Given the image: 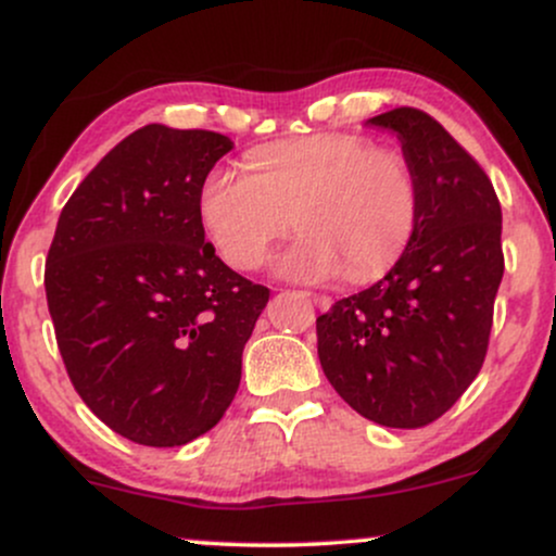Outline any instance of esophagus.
Segmentation results:
<instances>
[{
    "mask_svg": "<svg viewBox=\"0 0 556 556\" xmlns=\"http://www.w3.org/2000/svg\"><path fill=\"white\" fill-rule=\"evenodd\" d=\"M305 295L314 300V303H316L321 311H327L329 305H331V298H329V295H316V292H305Z\"/></svg>",
    "mask_w": 556,
    "mask_h": 556,
    "instance_id": "obj_1",
    "label": "esophagus"
}]
</instances>
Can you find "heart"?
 I'll list each match as a JSON object with an SVG mask.
<instances>
[{
	"label": "heart",
	"instance_id": "1",
	"mask_svg": "<svg viewBox=\"0 0 556 556\" xmlns=\"http://www.w3.org/2000/svg\"><path fill=\"white\" fill-rule=\"evenodd\" d=\"M248 172L214 167L198 190V219L235 269H256L287 229H303L277 258L295 282H374L405 253L420 188L405 154L353 132L282 140L248 159Z\"/></svg>",
	"mask_w": 556,
	"mask_h": 556
}]
</instances>
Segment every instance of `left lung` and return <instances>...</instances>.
I'll return each instance as SVG.
<instances>
[{
	"label": "left lung",
	"mask_w": 556,
	"mask_h": 556,
	"mask_svg": "<svg viewBox=\"0 0 556 556\" xmlns=\"http://www.w3.org/2000/svg\"><path fill=\"white\" fill-rule=\"evenodd\" d=\"M368 123L397 132L420 188L418 225L381 282L316 318L318 361L353 410L389 429L442 418L481 371L504 274L494 185L413 106Z\"/></svg>",
	"instance_id": "8db88e82"
}]
</instances>
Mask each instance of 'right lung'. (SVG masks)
Returning <instances> with one entry per match:
<instances>
[{"mask_svg": "<svg viewBox=\"0 0 556 556\" xmlns=\"http://www.w3.org/2000/svg\"><path fill=\"white\" fill-rule=\"evenodd\" d=\"M232 140L146 125L62 208L43 287L75 392L119 437L180 446L219 424L269 287L214 253L198 190Z\"/></svg>", "mask_w": 556, "mask_h": 556, "instance_id": "right-lung-1", "label": "right lung"}]
</instances>
